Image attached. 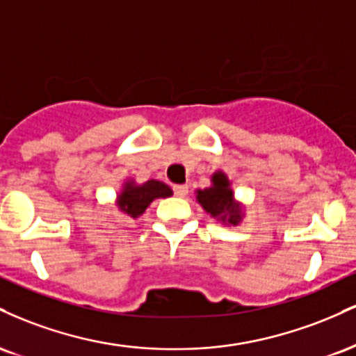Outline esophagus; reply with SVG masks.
<instances>
[{
	"mask_svg": "<svg viewBox=\"0 0 356 356\" xmlns=\"http://www.w3.org/2000/svg\"><path fill=\"white\" fill-rule=\"evenodd\" d=\"M187 192H189V186L187 184H175L174 186V194L177 197H186Z\"/></svg>",
	"mask_w": 356,
	"mask_h": 356,
	"instance_id": "34e87169",
	"label": "esophagus"
}]
</instances>
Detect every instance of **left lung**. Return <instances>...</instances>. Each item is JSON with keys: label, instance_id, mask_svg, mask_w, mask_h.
Segmentation results:
<instances>
[{"label": "left lung", "instance_id": "obj_1", "mask_svg": "<svg viewBox=\"0 0 356 356\" xmlns=\"http://www.w3.org/2000/svg\"><path fill=\"white\" fill-rule=\"evenodd\" d=\"M212 186L195 191V199L211 218L227 226H238L244 218L243 204L234 199V191L226 172L218 170L211 177Z\"/></svg>", "mask_w": 356, "mask_h": 356}]
</instances>
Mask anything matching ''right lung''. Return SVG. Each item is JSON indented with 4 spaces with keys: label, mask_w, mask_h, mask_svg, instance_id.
I'll return each mask as SVG.
<instances>
[{
    "label": "right lung",
    "mask_w": 356,
    "mask_h": 356,
    "mask_svg": "<svg viewBox=\"0 0 356 356\" xmlns=\"http://www.w3.org/2000/svg\"><path fill=\"white\" fill-rule=\"evenodd\" d=\"M170 195H172V189L164 182L150 179L144 184H137L134 179H129L122 187L120 194L117 195L115 206L127 218L137 219L138 216L144 214L150 202L155 199H165Z\"/></svg>",
    "instance_id": "right-lung-1"
}]
</instances>
